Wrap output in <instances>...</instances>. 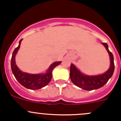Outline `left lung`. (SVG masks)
Returning a JSON list of instances; mask_svg holds the SVG:
<instances>
[{
  "label": "left lung",
  "mask_w": 121,
  "mask_h": 121,
  "mask_svg": "<svg viewBox=\"0 0 121 121\" xmlns=\"http://www.w3.org/2000/svg\"><path fill=\"white\" fill-rule=\"evenodd\" d=\"M108 52L111 59V65L109 69L104 74L101 75L88 76L82 74L73 64L70 66V78L72 82L78 87L91 91L99 88L105 85L113 75L115 69L113 54L108 50V46L106 43H102Z\"/></svg>",
  "instance_id": "left-lung-1"
}]
</instances>
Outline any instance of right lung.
Segmentation results:
<instances>
[{
  "mask_svg": "<svg viewBox=\"0 0 121 121\" xmlns=\"http://www.w3.org/2000/svg\"><path fill=\"white\" fill-rule=\"evenodd\" d=\"M22 39L19 41V46L14 49L11 58V68L16 79L21 85L30 90H38L50 82L52 78V71L56 67L59 65L61 61L55 62L50 66L46 74H29L23 73L18 68L15 63V56L19 49Z\"/></svg>",
  "mask_w": 121,
  "mask_h": 121,
  "instance_id": "1",
  "label": "right lung"
}]
</instances>
